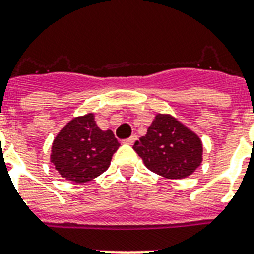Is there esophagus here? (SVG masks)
Instances as JSON below:
<instances>
[{"label":"esophagus","instance_id":"obj_1","mask_svg":"<svg viewBox=\"0 0 254 254\" xmlns=\"http://www.w3.org/2000/svg\"><path fill=\"white\" fill-rule=\"evenodd\" d=\"M136 139H137V137H136V135H132L131 137H128V139L123 140V142H125V144H128V145H132V144L136 141Z\"/></svg>","mask_w":254,"mask_h":254}]
</instances>
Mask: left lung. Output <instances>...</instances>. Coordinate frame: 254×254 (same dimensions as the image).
I'll return each mask as SVG.
<instances>
[{"label": "left lung", "instance_id": "left-lung-1", "mask_svg": "<svg viewBox=\"0 0 254 254\" xmlns=\"http://www.w3.org/2000/svg\"><path fill=\"white\" fill-rule=\"evenodd\" d=\"M133 149L150 171L169 179L188 177L202 161L200 137L171 115H156Z\"/></svg>", "mask_w": 254, "mask_h": 254}]
</instances>
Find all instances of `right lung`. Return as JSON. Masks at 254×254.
<instances>
[{"mask_svg":"<svg viewBox=\"0 0 254 254\" xmlns=\"http://www.w3.org/2000/svg\"><path fill=\"white\" fill-rule=\"evenodd\" d=\"M119 145L110 129L101 131L94 115L87 114L61 129L53 141L50 161L62 178L85 183L108 170Z\"/></svg>","mask_w":254,"mask_h":254,"instance_id":"right-lung-1","label":"right lung"}]
</instances>
